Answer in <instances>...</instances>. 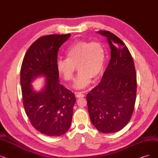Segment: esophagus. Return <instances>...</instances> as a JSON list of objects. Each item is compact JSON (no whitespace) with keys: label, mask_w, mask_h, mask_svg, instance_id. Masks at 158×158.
Masks as SVG:
<instances>
[{"label":"esophagus","mask_w":158,"mask_h":158,"mask_svg":"<svg viewBox=\"0 0 158 158\" xmlns=\"http://www.w3.org/2000/svg\"><path fill=\"white\" fill-rule=\"evenodd\" d=\"M85 96V94L84 92H77L76 93V97L77 98H80V97H84Z\"/></svg>","instance_id":"34e87169"}]
</instances>
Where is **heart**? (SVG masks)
<instances>
[{"mask_svg":"<svg viewBox=\"0 0 158 158\" xmlns=\"http://www.w3.org/2000/svg\"><path fill=\"white\" fill-rule=\"evenodd\" d=\"M66 58H60L56 62L59 74L70 82L74 73L78 74L74 82L77 89H84L102 74L106 60V50L101 43L86 41H77L69 46L65 52Z\"/></svg>","mask_w":158,"mask_h":158,"instance_id":"heart-1","label":"heart"}]
</instances>
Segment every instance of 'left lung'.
<instances>
[{
	"instance_id": "obj_1",
	"label": "left lung",
	"mask_w": 158,
	"mask_h": 158,
	"mask_svg": "<svg viewBox=\"0 0 158 158\" xmlns=\"http://www.w3.org/2000/svg\"><path fill=\"white\" fill-rule=\"evenodd\" d=\"M111 59L100 82L86 96L91 123L104 134L115 133L130 121L134 110L137 79L134 60L124 42L107 30Z\"/></svg>"
}]
</instances>
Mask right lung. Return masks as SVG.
<instances>
[{
    "instance_id": "right-lung-1",
    "label": "right lung",
    "mask_w": 158,
    "mask_h": 158,
    "mask_svg": "<svg viewBox=\"0 0 158 158\" xmlns=\"http://www.w3.org/2000/svg\"><path fill=\"white\" fill-rule=\"evenodd\" d=\"M70 36V34H51L40 37L28 49L21 68L25 113L33 127L47 136L64 134L72 122L75 96L60 84L56 68L58 50ZM41 75L46 77V85L36 93L30 84Z\"/></svg>"
}]
</instances>
